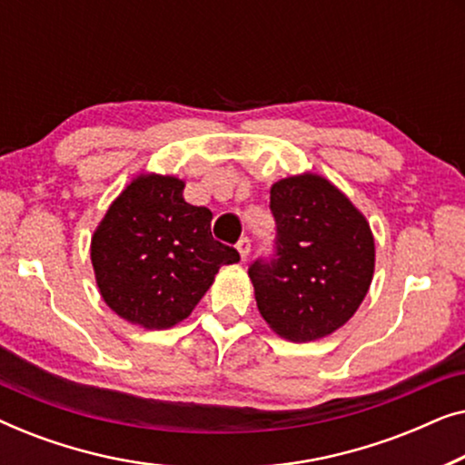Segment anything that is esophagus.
Instances as JSON below:
<instances>
[{
  "mask_svg": "<svg viewBox=\"0 0 465 465\" xmlns=\"http://www.w3.org/2000/svg\"><path fill=\"white\" fill-rule=\"evenodd\" d=\"M237 250L241 253V260H247V256H250V252H252V241L247 237H241L237 243Z\"/></svg>",
  "mask_w": 465,
  "mask_h": 465,
  "instance_id": "1",
  "label": "esophagus"
}]
</instances>
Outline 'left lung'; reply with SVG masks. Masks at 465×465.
I'll list each match as a JSON object with an SVG mask.
<instances>
[{"instance_id": "1", "label": "left lung", "mask_w": 465, "mask_h": 465, "mask_svg": "<svg viewBox=\"0 0 465 465\" xmlns=\"http://www.w3.org/2000/svg\"><path fill=\"white\" fill-rule=\"evenodd\" d=\"M275 253L250 264L256 304L283 339L309 342L351 320L371 288L374 239L353 203L315 173L271 188Z\"/></svg>"}]
</instances>
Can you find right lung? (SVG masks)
<instances>
[{"label":"right lung","instance_id":"add662e5","mask_svg":"<svg viewBox=\"0 0 465 465\" xmlns=\"http://www.w3.org/2000/svg\"><path fill=\"white\" fill-rule=\"evenodd\" d=\"M212 212L183 201V182L145 173L107 209L91 241V260L107 307L148 330L193 313L222 264L239 252L212 237Z\"/></svg>","mask_w":465,"mask_h":465}]
</instances>
